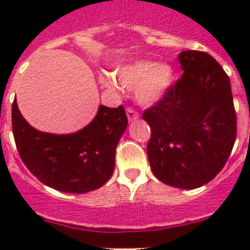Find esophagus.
I'll return each instance as SVG.
<instances>
[{"instance_id":"obj_1","label":"esophagus","mask_w":250,"mask_h":250,"mask_svg":"<svg viewBox=\"0 0 250 250\" xmlns=\"http://www.w3.org/2000/svg\"><path fill=\"white\" fill-rule=\"evenodd\" d=\"M127 118H128L129 122L135 121V119L139 118V113L135 109H132V107H127Z\"/></svg>"}]
</instances>
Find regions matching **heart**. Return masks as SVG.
<instances>
[{
    "label": "heart",
    "mask_w": 250,
    "mask_h": 250,
    "mask_svg": "<svg viewBox=\"0 0 250 250\" xmlns=\"http://www.w3.org/2000/svg\"><path fill=\"white\" fill-rule=\"evenodd\" d=\"M119 79L128 88H136L139 101L145 105H152L160 101L175 82V72L170 66H165L152 61H141L123 68L119 72ZM111 85L110 80H106Z\"/></svg>",
    "instance_id": "heart-1"
}]
</instances>
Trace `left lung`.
<instances>
[{"mask_svg":"<svg viewBox=\"0 0 250 250\" xmlns=\"http://www.w3.org/2000/svg\"><path fill=\"white\" fill-rule=\"evenodd\" d=\"M184 72L143 113L153 174L167 186L194 189L213 180L236 140V111L229 75L205 52L178 56Z\"/></svg>","mask_w":250,"mask_h":250,"instance_id":"8db88e82","label":"left lung"}]
</instances>
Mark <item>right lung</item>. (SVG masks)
I'll list each match as a JSON object with an SVG mask.
<instances>
[{"label": "right lung", "mask_w": 250, "mask_h": 250, "mask_svg": "<svg viewBox=\"0 0 250 250\" xmlns=\"http://www.w3.org/2000/svg\"><path fill=\"white\" fill-rule=\"evenodd\" d=\"M11 123L23 164L42 184L67 193H85L102 187L114 172L115 149L128 119L125 107L100 106L89 125L75 133L40 132L11 107Z\"/></svg>", "instance_id": "right-lung-1"}]
</instances>
